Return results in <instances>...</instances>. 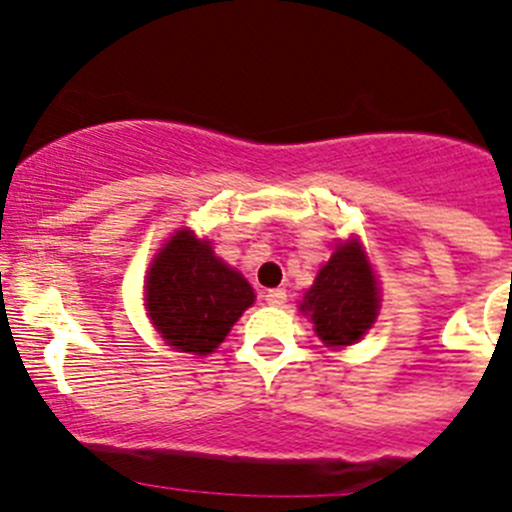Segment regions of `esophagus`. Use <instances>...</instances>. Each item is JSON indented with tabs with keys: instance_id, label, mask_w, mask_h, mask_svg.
Listing matches in <instances>:
<instances>
[{
	"instance_id": "esophagus-1",
	"label": "esophagus",
	"mask_w": 512,
	"mask_h": 512,
	"mask_svg": "<svg viewBox=\"0 0 512 512\" xmlns=\"http://www.w3.org/2000/svg\"><path fill=\"white\" fill-rule=\"evenodd\" d=\"M266 304L269 306H284L286 304V291L284 289H269L264 294Z\"/></svg>"
}]
</instances>
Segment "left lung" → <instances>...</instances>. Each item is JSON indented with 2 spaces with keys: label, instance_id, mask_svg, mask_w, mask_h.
<instances>
[{
  "label": "left lung",
  "instance_id": "left-lung-1",
  "mask_svg": "<svg viewBox=\"0 0 512 512\" xmlns=\"http://www.w3.org/2000/svg\"><path fill=\"white\" fill-rule=\"evenodd\" d=\"M377 309V281L357 241L334 251L301 304V311L314 321L316 334L334 347H347L362 339L377 319Z\"/></svg>",
  "mask_w": 512,
  "mask_h": 512
}]
</instances>
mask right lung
<instances>
[{
  "label": "right lung",
  "mask_w": 512,
  "mask_h": 512,
  "mask_svg": "<svg viewBox=\"0 0 512 512\" xmlns=\"http://www.w3.org/2000/svg\"><path fill=\"white\" fill-rule=\"evenodd\" d=\"M251 304V284L191 231L175 233L148 271L150 319L180 352L211 354Z\"/></svg>",
  "instance_id": "right-lung-1"
}]
</instances>
